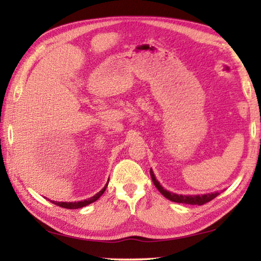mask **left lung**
I'll list each match as a JSON object with an SVG mask.
<instances>
[{
	"label": "left lung",
	"mask_w": 261,
	"mask_h": 261,
	"mask_svg": "<svg viewBox=\"0 0 261 261\" xmlns=\"http://www.w3.org/2000/svg\"><path fill=\"white\" fill-rule=\"evenodd\" d=\"M151 173V178L153 180L154 185H155L156 189L160 191L162 196H165L167 199H169L171 201L175 202H179V204H188V205H204L206 202L211 201L212 199H214L215 197L219 196V192H213V193H208V194H197V196H183V194H176V193H171L169 191H167L166 189H163L160 183L158 182L155 176H154L153 170H149Z\"/></svg>",
	"instance_id": "obj_1"
}]
</instances>
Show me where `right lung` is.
Here are the masks:
<instances>
[{
    "instance_id": "right-lung-1",
    "label": "right lung",
    "mask_w": 261,
    "mask_h": 261,
    "mask_svg": "<svg viewBox=\"0 0 261 261\" xmlns=\"http://www.w3.org/2000/svg\"><path fill=\"white\" fill-rule=\"evenodd\" d=\"M107 185H108V183L106 184V187L101 190L100 192H98L95 194V196H93V197H91V198H88V199H86V200H82V201H76V202H61V201H54V200H50L53 204H55V205H57V206H60V207H63V208H69V210H76V208H82V207H85V206H87V205H90V204H92V202H94V201H96L99 199V198L102 196V193L105 192V190H106V188H107Z\"/></svg>"
}]
</instances>
